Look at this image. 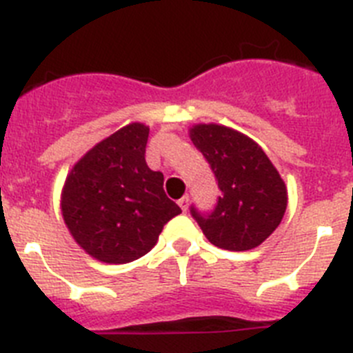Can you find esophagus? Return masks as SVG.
<instances>
[{"label": "esophagus", "instance_id": "esophagus-1", "mask_svg": "<svg viewBox=\"0 0 353 353\" xmlns=\"http://www.w3.org/2000/svg\"><path fill=\"white\" fill-rule=\"evenodd\" d=\"M177 202H179L181 210H183V211L188 210V202H190V197H188V195H185V197H181L179 201H177Z\"/></svg>", "mask_w": 353, "mask_h": 353}]
</instances>
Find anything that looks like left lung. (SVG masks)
I'll return each mask as SVG.
<instances>
[{"label":"left lung","mask_w":353,"mask_h":353,"mask_svg":"<svg viewBox=\"0 0 353 353\" xmlns=\"http://www.w3.org/2000/svg\"><path fill=\"white\" fill-rule=\"evenodd\" d=\"M190 139L210 163L220 195L210 211L190 208L208 240L219 249L250 250L283 220L284 181L268 156L249 137L219 124H199Z\"/></svg>","instance_id":"1"}]
</instances>
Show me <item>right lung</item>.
I'll list each match as a JSON object with an SVG mask.
<instances>
[{
	"label": "right lung",
	"mask_w": 353,
	"mask_h": 353,
	"mask_svg": "<svg viewBox=\"0 0 353 353\" xmlns=\"http://www.w3.org/2000/svg\"><path fill=\"white\" fill-rule=\"evenodd\" d=\"M149 128L125 125L97 143L67 176L62 214L92 257L124 265L145 256L181 208L165 195L163 174L145 163Z\"/></svg>",
	"instance_id": "right-lung-1"
}]
</instances>
